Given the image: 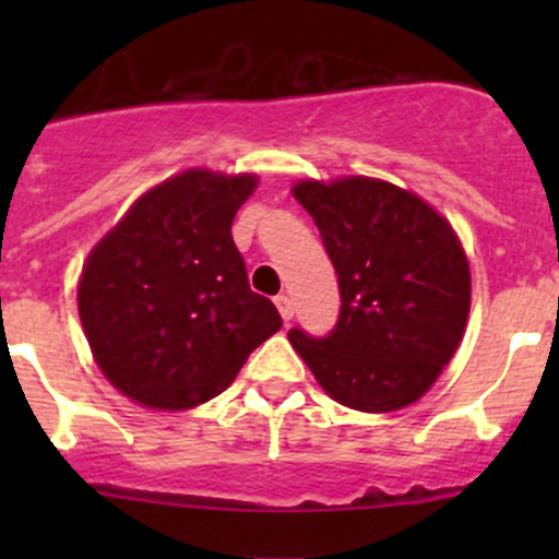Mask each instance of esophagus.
Segmentation results:
<instances>
[{
  "instance_id": "obj_1",
  "label": "esophagus",
  "mask_w": 559,
  "mask_h": 559,
  "mask_svg": "<svg viewBox=\"0 0 559 559\" xmlns=\"http://www.w3.org/2000/svg\"><path fill=\"white\" fill-rule=\"evenodd\" d=\"M275 308H278L281 319H284V321H292V316H295V306H292L289 295H278V297H275Z\"/></svg>"
}]
</instances>
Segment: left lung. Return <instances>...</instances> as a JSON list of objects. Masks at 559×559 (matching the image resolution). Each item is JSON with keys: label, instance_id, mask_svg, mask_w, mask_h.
<instances>
[{"label": "left lung", "instance_id": "obj_1", "mask_svg": "<svg viewBox=\"0 0 559 559\" xmlns=\"http://www.w3.org/2000/svg\"><path fill=\"white\" fill-rule=\"evenodd\" d=\"M341 289L330 335L289 330L321 389L354 411L416 403L454 357L471 311V267L452 224L386 180H300Z\"/></svg>", "mask_w": 559, "mask_h": 559}]
</instances>
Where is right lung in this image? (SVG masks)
<instances>
[{"instance_id":"1","label":"right lung","mask_w":559,"mask_h":559,"mask_svg":"<svg viewBox=\"0 0 559 559\" xmlns=\"http://www.w3.org/2000/svg\"><path fill=\"white\" fill-rule=\"evenodd\" d=\"M253 189L257 175L186 170L145 191L88 253L78 311L118 392L148 408H194L281 330L233 240Z\"/></svg>"}]
</instances>
